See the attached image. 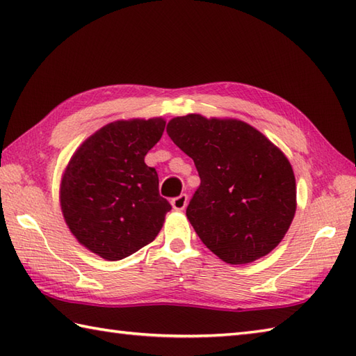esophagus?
<instances>
[{"instance_id": "34e87169", "label": "esophagus", "mask_w": 356, "mask_h": 356, "mask_svg": "<svg viewBox=\"0 0 356 356\" xmlns=\"http://www.w3.org/2000/svg\"><path fill=\"white\" fill-rule=\"evenodd\" d=\"M186 203H188V195L186 194H180V195H177V197H174L171 200V205L176 211H184L185 207H186Z\"/></svg>"}]
</instances>
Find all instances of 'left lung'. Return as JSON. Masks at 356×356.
<instances>
[{
    "mask_svg": "<svg viewBox=\"0 0 356 356\" xmlns=\"http://www.w3.org/2000/svg\"><path fill=\"white\" fill-rule=\"evenodd\" d=\"M171 140L199 171L186 217L209 251L231 264L269 254L297 209L287 157L266 136L237 119L186 115L166 125Z\"/></svg>",
    "mask_w": 356,
    "mask_h": 356,
    "instance_id": "1",
    "label": "left lung"
}]
</instances>
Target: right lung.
Listing matches in <instances>:
<instances>
[{"mask_svg": "<svg viewBox=\"0 0 356 356\" xmlns=\"http://www.w3.org/2000/svg\"><path fill=\"white\" fill-rule=\"evenodd\" d=\"M165 120H116L82 142L61 180V209L72 234L90 251L116 261L151 243L162 229L168 200L145 156Z\"/></svg>", "mask_w": 356, "mask_h": 356, "instance_id": "1", "label": "right lung"}]
</instances>
